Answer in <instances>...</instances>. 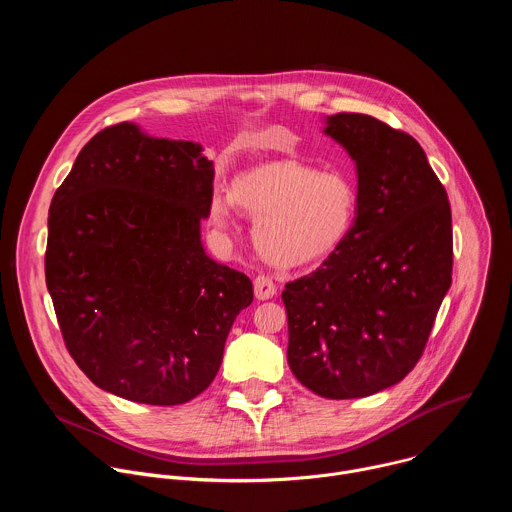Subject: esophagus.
<instances>
[{
	"label": "esophagus",
	"mask_w": 512,
	"mask_h": 512,
	"mask_svg": "<svg viewBox=\"0 0 512 512\" xmlns=\"http://www.w3.org/2000/svg\"><path fill=\"white\" fill-rule=\"evenodd\" d=\"M253 287H255V296H257V300H269V298H273L275 296V283H273V279L269 277V275H257L255 277V281H253Z\"/></svg>",
	"instance_id": "esophagus-1"
}]
</instances>
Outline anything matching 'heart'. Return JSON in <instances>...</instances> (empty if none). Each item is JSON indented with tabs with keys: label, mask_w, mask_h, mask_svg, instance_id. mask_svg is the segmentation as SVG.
<instances>
[{
	"label": "heart",
	"mask_w": 512,
	"mask_h": 512,
	"mask_svg": "<svg viewBox=\"0 0 512 512\" xmlns=\"http://www.w3.org/2000/svg\"><path fill=\"white\" fill-rule=\"evenodd\" d=\"M257 218L255 245L281 269L302 267L332 255L348 237L358 208V192L340 172H316L304 164L263 166L233 186V198L216 192L210 223L227 229L233 206Z\"/></svg>",
	"instance_id": "obj_1"
}]
</instances>
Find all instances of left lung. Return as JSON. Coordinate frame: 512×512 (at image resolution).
<instances>
[{
    "mask_svg": "<svg viewBox=\"0 0 512 512\" xmlns=\"http://www.w3.org/2000/svg\"><path fill=\"white\" fill-rule=\"evenodd\" d=\"M326 133L356 162L358 208L344 243L285 283L287 362L326 399L403 381L452 285V210L421 145L371 115L336 113Z\"/></svg>",
    "mask_w": 512,
    "mask_h": 512,
    "instance_id": "left-lung-1",
    "label": "left lung"
}]
</instances>
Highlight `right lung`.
I'll return each mask as SVG.
<instances>
[{"label":"right lung","mask_w":512,"mask_h":512,"mask_svg":"<svg viewBox=\"0 0 512 512\" xmlns=\"http://www.w3.org/2000/svg\"><path fill=\"white\" fill-rule=\"evenodd\" d=\"M212 178L198 143L117 123L54 192L46 285L66 350L103 391L182 405L216 377L253 283L202 249Z\"/></svg>","instance_id":"add662e5"}]
</instances>
